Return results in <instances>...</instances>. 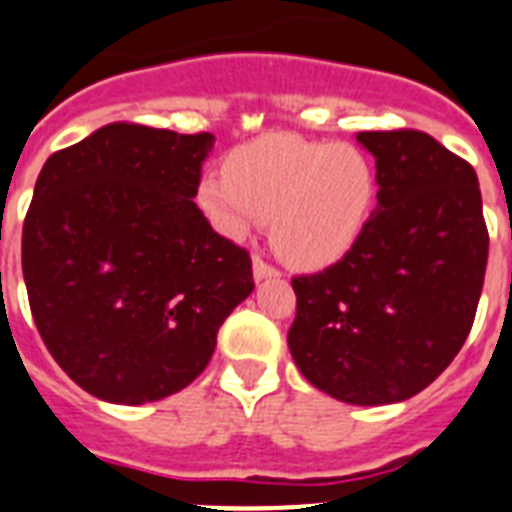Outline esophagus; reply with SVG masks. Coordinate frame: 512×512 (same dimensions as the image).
<instances>
[{"mask_svg":"<svg viewBox=\"0 0 512 512\" xmlns=\"http://www.w3.org/2000/svg\"><path fill=\"white\" fill-rule=\"evenodd\" d=\"M277 277L279 272L274 269V266H269L264 259H259V256L253 259V279H256V282H261V279H277Z\"/></svg>","mask_w":512,"mask_h":512,"instance_id":"1","label":"esophagus"}]
</instances>
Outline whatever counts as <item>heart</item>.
Segmentation results:
<instances>
[{"mask_svg":"<svg viewBox=\"0 0 512 512\" xmlns=\"http://www.w3.org/2000/svg\"><path fill=\"white\" fill-rule=\"evenodd\" d=\"M196 202L230 240L269 220L274 251L295 269L316 272L342 261L368 230L378 168L357 144L279 131L238 147L227 157V176L207 173Z\"/></svg>","mask_w":512,"mask_h":512,"instance_id":"1","label":"heart"}]
</instances>
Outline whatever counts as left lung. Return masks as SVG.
<instances>
[{
	"mask_svg": "<svg viewBox=\"0 0 512 512\" xmlns=\"http://www.w3.org/2000/svg\"><path fill=\"white\" fill-rule=\"evenodd\" d=\"M378 207L352 251L292 279L287 344L305 381L344 404L412 399L453 362L487 269L482 191L466 160L422 131H360Z\"/></svg>",
	"mask_w": 512,
	"mask_h": 512,
	"instance_id": "8db88e82",
	"label": "left lung"
}]
</instances>
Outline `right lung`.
Masks as SVG:
<instances>
[{
  "mask_svg": "<svg viewBox=\"0 0 512 512\" xmlns=\"http://www.w3.org/2000/svg\"><path fill=\"white\" fill-rule=\"evenodd\" d=\"M212 134L108 124L48 157L23 225L33 321L95 399L189 386L253 292L251 256L194 204Z\"/></svg>",
  "mask_w": 512,
  "mask_h": 512,
  "instance_id": "obj_1",
  "label": "right lung"
}]
</instances>
